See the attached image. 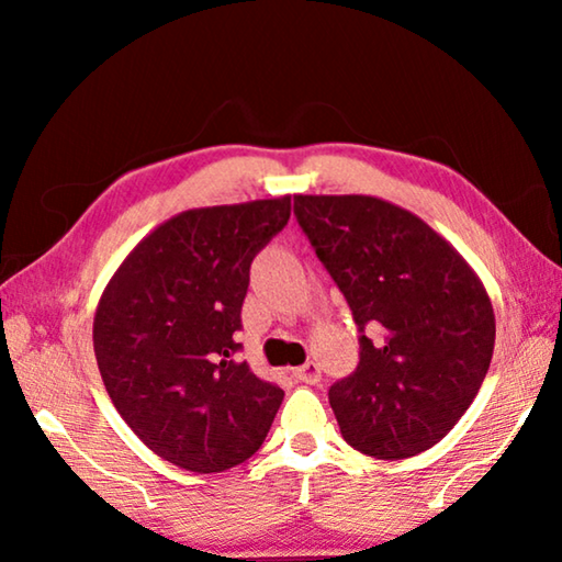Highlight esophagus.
Returning <instances> with one entry per match:
<instances>
[{
  "label": "esophagus",
  "mask_w": 562,
  "mask_h": 562,
  "mask_svg": "<svg viewBox=\"0 0 562 562\" xmlns=\"http://www.w3.org/2000/svg\"><path fill=\"white\" fill-rule=\"evenodd\" d=\"M294 379H297V382H302V384H317L322 379V372H319V367L315 364V361H307V364L294 369Z\"/></svg>",
  "instance_id": "1"
}]
</instances>
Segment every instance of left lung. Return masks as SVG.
I'll return each mask as SVG.
<instances>
[{
  "mask_svg": "<svg viewBox=\"0 0 562 562\" xmlns=\"http://www.w3.org/2000/svg\"><path fill=\"white\" fill-rule=\"evenodd\" d=\"M294 215L359 327V367L329 389L345 441L398 461L449 434L496 345L479 274L422 217L374 195H294Z\"/></svg>",
  "mask_w": 562,
  "mask_h": 562,
  "instance_id": "obj_1",
  "label": "left lung"
}]
</instances>
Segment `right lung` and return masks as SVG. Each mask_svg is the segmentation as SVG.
I'll use <instances>...</instances> for the list:
<instances>
[{
  "label": "right lung",
  "instance_id": "add662e5",
  "mask_svg": "<svg viewBox=\"0 0 562 562\" xmlns=\"http://www.w3.org/2000/svg\"><path fill=\"white\" fill-rule=\"evenodd\" d=\"M290 195L193 207L126 255L93 317L113 406L178 469L221 473L260 449L284 398L237 361L250 262L290 221Z\"/></svg>",
  "mask_w": 562,
  "mask_h": 562
}]
</instances>
